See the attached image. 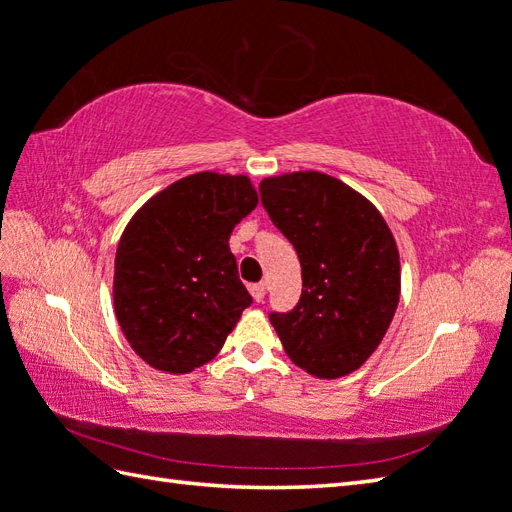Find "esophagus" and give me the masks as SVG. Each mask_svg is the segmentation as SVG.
Returning <instances> with one entry per match:
<instances>
[{"label":"esophagus","mask_w":512,"mask_h":512,"mask_svg":"<svg viewBox=\"0 0 512 512\" xmlns=\"http://www.w3.org/2000/svg\"><path fill=\"white\" fill-rule=\"evenodd\" d=\"M248 292H251V296L253 299L257 301V303H261L266 299V283H253V285H248Z\"/></svg>","instance_id":"1"}]
</instances>
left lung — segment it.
<instances>
[{
	"label": "left lung",
	"instance_id": "8db88e82",
	"mask_svg": "<svg viewBox=\"0 0 512 512\" xmlns=\"http://www.w3.org/2000/svg\"><path fill=\"white\" fill-rule=\"evenodd\" d=\"M259 192L301 261L299 303L270 314L285 353L320 379L358 371L399 305V251L386 220L353 187L316 170L268 176Z\"/></svg>",
	"mask_w": 512,
	"mask_h": 512
}]
</instances>
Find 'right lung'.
Listing matches in <instances>:
<instances>
[{"mask_svg":"<svg viewBox=\"0 0 512 512\" xmlns=\"http://www.w3.org/2000/svg\"><path fill=\"white\" fill-rule=\"evenodd\" d=\"M259 202L244 174L196 172L154 194L120 237L113 307L130 347L183 375L218 355L253 303L229 237Z\"/></svg>","mask_w":512,"mask_h":512,"instance_id":"right-lung-1","label":"right lung"}]
</instances>
